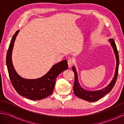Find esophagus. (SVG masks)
Returning <instances> with one entry per match:
<instances>
[{
    "label": "esophagus",
    "instance_id": "34e87169",
    "mask_svg": "<svg viewBox=\"0 0 124 124\" xmlns=\"http://www.w3.org/2000/svg\"><path fill=\"white\" fill-rule=\"evenodd\" d=\"M73 63V60L72 59H69L68 60V66H69V68H70L72 66Z\"/></svg>",
    "mask_w": 124,
    "mask_h": 124
}]
</instances>
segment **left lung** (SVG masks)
I'll return each instance as SVG.
<instances>
[{
	"label": "left lung",
	"instance_id": "obj_1",
	"mask_svg": "<svg viewBox=\"0 0 124 124\" xmlns=\"http://www.w3.org/2000/svg\"><path fill=\"white\" fill-rule=\"evenodd\" d=\"M110 41L111 42V44L114 49L115 54L116 55L117 61V65L116 69V72L115 76L111 82L110 83L109 85L107 87L103 88L98 91H87L84 90L82 88H81L79 84L78 83V76L77 72L74 67H72V70L75 74V82L73 85V92L74 94L77 97L83 99L86 101H90V102H95L99 100L102 97H103L105 95H106L111 91L112 88L115 85V83L116 82L117 76L118 74V68H119V55H118V52L117 48L114 39H110Z\"/></svg>",
	"mask_w": 124,
	"mask_h": 124
}]
</instances>
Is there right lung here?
Here are the masks:
<instances>
[{"label":"right lung","instance_id":"add662e5","mask_svg":"<svg viewBox=\"0 0 124 124\" xmlns=\"http://www.w3.org/2000/svg\"><path fill=\"white\" fill-rule=\"evenodd\" d=\"M13 35L6 55V64L10 81L17 93L20 95L32 100H40L52 94L56 79L60 73L68 69L67 60L54 65L45 75L36 79H27L18 75L15 70L12 62V52L16 36Z\"/></svg>","mask_w":124,"mask_h":124}]
</instances>
